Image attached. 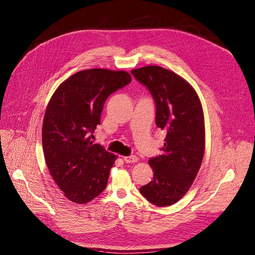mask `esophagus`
<instances>
[{
	"label": "esophagus",
	"mask_w": 255,
	"mask_h": 255,
	"mask_svg": "<svg viewBox=\"0 0 255 255\" xmlns=\"http://www.w3.org/2000/svg\"><path fill=\"white\" fill-rule=\"evenodd\" d=\"M124 161L126 163H131V162H137L138 161V158L135 155H130V156H126L123 158Z\"/></svg>",
	"instance_id": "obj_1"
}]
</instances>
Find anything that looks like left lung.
Returning <instances> with one entry per match:
<instances>
[{
	"instance_id": "1",
	"label": "left lung",
	"mask_w": 255,
	"mask_h": 255,
	"mask_svg": "<svg viewBox=\"0 0 255 255\" xmlns=\"http://www.w3.org/2000/svg\"><path fill=\"white\" fill-rule=\"evenodd\" d=\"M156 104V125L165 131L162 155L149 160L153 180L139 188L158 207L176 204L189 190L203 162L205 120L200 100L186 80L159 66L131 71Z\"/></svg>"
}]
</instances>
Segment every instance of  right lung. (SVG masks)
Instances as JSON below:
<instances>
[{
    "instance_id": "add662e5",
    "label": "right lung",
    "mask_w": 255,
    "mask_h": 255,
    "mask_svg": "<svg viewBox=\"0 0 255 255\" xmlns=\"http://www.w3.org/2000/svg\"><path fill=\"white\" fill-rule=\"evenodd\" d=\"M130 83L125 71L83 70L62 83L47 104L42 126L45 162L73 203L87 204L105 189L117 156L91 137L107 97Z\"/></svg>"
}]
</instances>
